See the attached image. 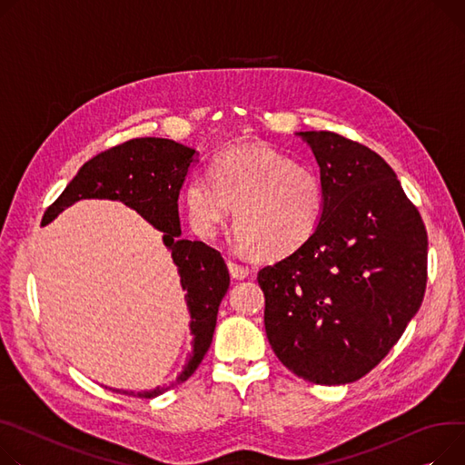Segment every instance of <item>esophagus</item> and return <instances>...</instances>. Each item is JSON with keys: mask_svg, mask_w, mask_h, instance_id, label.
Returning <instances> with one entry per match:
<instances>
[{"mask_svg": "<svg viewBox=\"0 0 465 465\" xmlns=\"http://www.w3.org/2000/svg\"><path fill=\"white\" fill-rule=\"evenodd\" d=\"M228 269H230V274L233 276V278H237V281H241V278H246L251 274V269L246 267V265H241V263H237V262H233V260H228Z\"/></svg>", "mask_w": 465, "mask_h": 465, "instance_id": "1", "label": "esophagus"}]
</instances>
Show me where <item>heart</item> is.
Masks as SVG:
<instances>
[{
    "mask_svg": "<svg viewBox=\"0 0 465 465\" xmlns=\"http://www.w3.org/2000/svg\"><path fill=\"white\" fill-rule=\"evenodd\" d=\"M200 237H214L233 205L237 244L265 258H288L312 239L325 213L322 179L267 145L230 147L211 175L196 172L183 193Z\"/></svg>",
    "mask_w": 465,
    "mask_h": 465,
    "instance_id": "1",
    "label": "heart"
}]
</instances>
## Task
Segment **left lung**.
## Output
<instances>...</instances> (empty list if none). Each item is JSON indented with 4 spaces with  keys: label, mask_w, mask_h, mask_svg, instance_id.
Returning <instances> with one entry per match:
<instances>
[{
    "label": "left lung",
    "mask_w": 465,
    "mask_h": 465,
    "mask_svg": "<svg viewBox=\"0 0 465 465\" xmlns=\"http://www.w3.org/2000/svg\"><path fill=\"white\" fill-rule=\"evenodd\" d=\"M325 189L320 228L265 265V332L286 368L318 385L353 383L404 334L426 290L428 235L392 168L331 131L299 133Z\"/></svg>",
    "instance_id": "8db88e82"
}]
</instances>
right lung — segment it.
Returning <instances> with one entry per match:
<instances>
[{
	"label": "right lung",
	"instance_id": "1",
	"mask_svg": "<svg viewBox=\"0 0 465 465\" xmlns=\"http://www.w3.org/2000/svg\"><path fill=\"white\" fill-rule=\"evenodd\" d=\"M194 157V149L166 138H134L119 143L87 161L43 216L45 226L78 200L106 198L129 205L149 224L164 232L163 241L172 251L181 286L187 292L184 299L191 312V334L194 336L193 353L170 387L142 392L112 389L114 392L138 398L159 396L187 381L211 346L216 314L230 286V274L219 251L202 241L181 239L177 198Z\"/></svg>",
	"mask_w": 465,
	"mask_h": 465
}]
</instances>
